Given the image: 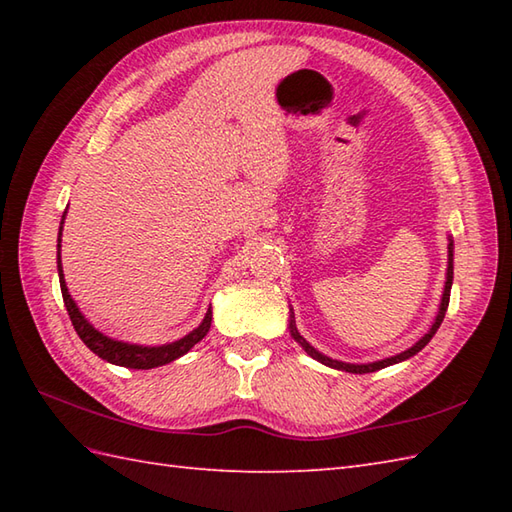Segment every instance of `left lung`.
Masks as SVG:
<instances>
[{"mask_svg": "<svg viewBox=\"0 0 512 512\" xmlns=\"http://www.w3.org/2000/svg\"><path fill=\"white\" fill-rule=\"evenodd\" d=\"M451 286H453V237H449V262H447V281H444V290H442V299H440V308H438V314H436V319H433V323L429 325V330H427V334H422L420 339L413 343L411 347H407L405 352H400V354H396V356H389V358H380V361H374V363H343V361H336V358H330V356H325V354H321L317 347H312L306 339H303V336L299 334V330H297V325H295V312L290 310V323H288V328H290V336L292 339H295L303 350H306V354L308 356H312L314 361H319V363H323V365H328V367H332V369H341V372H350V374H369V372H378V369H383V367H389V365H396V363H402V361H407V358H411V356H416L424 345H427L431 339H433V334L438 332V328H440V323H442V319H444V314H447V308H449V297H451Z\"/></svg>", "mask_w": 512, "mask_h": 512, "instance_id": "left-lung-1", "label": "left lung"}]
</instances>
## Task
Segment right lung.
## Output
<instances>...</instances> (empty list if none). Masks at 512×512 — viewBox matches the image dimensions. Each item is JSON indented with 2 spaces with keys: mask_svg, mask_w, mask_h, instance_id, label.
Segmentation results:
<instances>
[{
  "mask_svg": "<svg viewBox=\"0 0 512 512\" xmlns=\"http://www.w3.org/2000/svg\"><path fill=\"white\" fill-rule=\"evenodd\" d=\"M65 213L61 215V226H59V237H57V270H59V284H61V295H63V303L65 310L70 314V321L74 325L76 334L79 339L90 347V350L103 358V361L112 363V365H121V367H129V369H151V367H160L167 365L176 358L187 354L195 343H200L206 332L211 328V319L213 312L211 306L206 310L202 323L198 328L191 330L189 334H184L182 339L173 341V343H165V345H138V343H127V341H116L112 336H107L103 332H99L94 325L85 319V314L76 306L72 295L68 292V286H65V277H63V266H61V235H63V220Z\"/></svg>",
  "mask_w": 512,
  "mask_h": 512,
  "instance_id": "add662e5",
  "label": "right lung"
}]
</instances>
